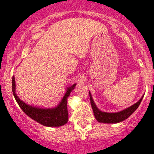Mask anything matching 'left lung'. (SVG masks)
Returning <instances> with one entry per match:
<instances>
[{
    "label": "left lung",
    "instance_id": "8db88e82",
    "mask_svg": "<svg viewBox=\"0 0 154 154\" xmlns=\"http://www.w3.org/2000/svg\"><path fill=\"white\" fill-rule=\"evenodd\" d=\"M90 95V100H91V107H92L93 112H94V116L97 121L100 123H105V124H117V123L122 122V121H125L126 119L129 118L139 106L140 103H141V100H142L144 95L141 97L139 100L136 103L131 106L130 107L127 108V109H124V110L118 112H102L101 110L97 108L96 106L95 103H94L93 97L91 96V92L89 91Z\"/></svg>",
    "mask_w": 154,
    "mask_h": 154
}]
</instances>
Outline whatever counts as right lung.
<instances>
[{
	"mask_svg": "<svg viewBox=\"0 0 154 154\" xmlns=\"http://www.w3.org/2000/svg\"><path fill=\"white\" fill-rule=\"evenodd\" d=\"M75 86L76 84H74L66 88L64 96L57 106L54 108H40L27 104L20 100L16 93V81L14 75L12 79L13 94L19 107L33 121L48 127H61L67 123L69 118L67 111V98Z\"/></svg>",
	"mask_w": 154,
	"mask_h": 154,
	"instance_id": "1",
	"label": "right lung"
}]
</instances>
